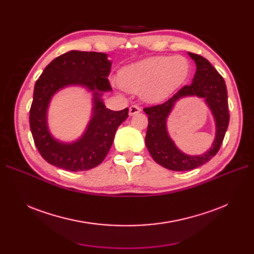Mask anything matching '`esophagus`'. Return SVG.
I'll return each mask as SVG.
<instances>
[{
  "instance_id": "1",
  "label": "esophagus",
  "mask_w": 254,
  "mask_h": 254,
  "mask_svg": "<svg viewBox=\"0 0 254 254\" xmlns=\"http://www.w3.org/2000/svg\"><path fill=\"white\" fill-rule=\"evenodd\" d=\"M141 112V108L139 106H131L129 108V115L130 117H132V115H134V114H136V113H140Z\"/></svg>"
}]
</instances>
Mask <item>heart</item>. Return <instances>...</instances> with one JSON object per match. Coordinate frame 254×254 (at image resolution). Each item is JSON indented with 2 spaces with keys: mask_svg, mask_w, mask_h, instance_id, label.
I'll use <instances>...</instances> for the list:
<instances>
[{
  "mask_svg": "<svg viewBox=\"0 0 254 254\" xmlns=\"http://www.w3.org/2000/svg\"><path fill=\"white\" fill-rule=\"evenodd\" d=\"M189 72L190 65L184 57H156L124 67L119 81L127 91H142L144 101L160 103L182 86Z\"/></svg>",
  "mask_w": 254,
  "mask_h": 254,
  "instance_id": "heart-1",
  "label": "heart"
}]
</instances>
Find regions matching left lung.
I'll return each instance as SVG.
<instances>
[{"instance_id":"8db88e82","label":"left lung","mask_w":254,"mask_h":254,"mask_svg":"<svg viewBox=\"0 0 254 254\" xmlns=\"http://www.w3.org/2000/svg\"><path fill=\"white\" fill-rule=\"evenodd\" d=\"M195 61L193 82L184 86L165 103L145 108L148 127L145 136L146 147L158 164L176 172L190 171L205 164L216 155L224 141L229 125L228 93L224 78L210 63L197 54L188 53ZM203 98L215 122V139L209 151L201 155H188L180 151L168 133L167 119L177 101L186 97Z\"/></svg>"}]
</instances>
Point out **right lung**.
Returning a JSON list of instances; mask_svg holds the SVG:
<instances>
[{"mask_svg": "<svg viewBox=\"0 0 254 254\" xmlns=\"http://www.w3.org/2000/svg\"><path fill=\"white\" fill-rule=\"evenodd\" d=\"M112 63L105 53L70 51L54 59L36 81L29 125L42 158L64 171H88L101 164L109 152L128 108L113 111L103 101L112 91L108 80ZM67 86H81L92 93L91 119L83 134L72 142L56 139L49 131L47 111L52 96Z\"/></svg>", "mask_w": 254, "mask_h": 254, "instance_id": "add662e5", "label": "right lung"}]
</instances>
